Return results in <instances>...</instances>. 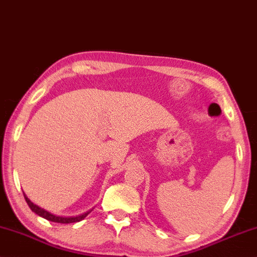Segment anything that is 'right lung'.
Here are the masks:
<instances>
[{
    "label": "right lung",
    "mask_w": 257,
    "mask_h": 257,
    "mask_svg": "<svg viewBox=\"0 0 257 257\" xmlns=\"http://www.w3.org/2000/svg\"><path fill=\"white\" fill-rule=\"evenodd\" d=\"M24 194V198H25V201L28 202L29 207L31 208L32 212H35L36 214L42 216V218H44L46 220H49V221H52V222H58V223H73V222H79L81 221V220H84L86 216H87L91 211L84 213V214H80V215H77V216H60V215H56V214H52V213H50L46 211V209L39 207L36 204H34L29 198L25 196Z\"/></svg>",
    "instance_id": "obj_1"
}]
</instances>
